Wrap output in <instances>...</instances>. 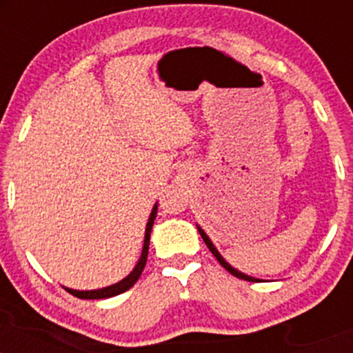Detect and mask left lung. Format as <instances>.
Segmentation results:
<instances>
[{"instance_id": "obj_1", "label": "left lung", "mask_w": 353, "mask_h": 353, "mask_svg": "<svg viewBox=\"0 0 353 353\" xmlns=\"http://www.w3.org/2000/svg\"><path fill=\"white\" fill-rule=\"evenodd\" d=\"M197 229H199V234H201V236H202V239H204L205 245L209 247V250H210V252H212L214 257L217 259V261H219V264H221L222 267H224V269L228 270V272H230V274H232V275H236V277H239V279H244V281H255V279L249 277V275H245V274L239 272V270H236V269H232V267H230V265L228 264V262H225L224 259H222V255L217 252V249H216V247H214L212 242H210V239H209L208 236H205V232H204V230H202L201 228H197Z\"/></svg>"}]
</instances>
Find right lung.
Listing matches in <instances>:
<instances>
[{
  "label": "right lung",
  "instance_id": "right-lung-1",
  "mask_svg": "<svg viewBox=\"0 0 353 353\" xmlns=\"http://www.w3.org/2000/svg\"><path fill=\"white\" fill-rule=\"evenodd\" d=\"M156 216H157V204L152 208L151 217H149V222H148V228H145L143 254H141V259H139V262H137V265L134 267V270H132L128 277L123 279L121 282L114 283V285L104 287V289H99V290H72V289H66V287H64V289L78 299H109V297H114V295H119V294L125 292V290L131 289V287L137 282V279L141 277V274H143V270L145 267V262H148L149 239H151V230H152L154 219H156Z\"/></svg>",
  "mask_w": 353,
  "mask_h": 353
}]
</instances>
